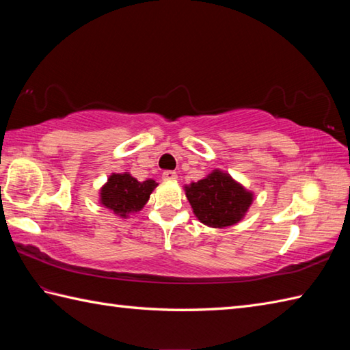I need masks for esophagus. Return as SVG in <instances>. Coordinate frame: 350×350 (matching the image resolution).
I'll return each instance as SVG.
<instances>
[{"mask_svg":"<svg viewBox=\"0 0 350 350\" xmlns=\"http://www.w3.org/2000/svg\"><path fill=\"white\" fill-rule=\"evenodd\" d=\"M162 179L163 180H176L177 179V174L174 173V171H163Z\"/></svg>","mask_w":350,"mask_h":350,"instance_id":"obj_1","label":"esophagus"}]
</instances>
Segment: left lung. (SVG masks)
Segmentation results:
<instances>
[{"mask_svg": "<svg viewBox=\"0 0 350 350\" xmlns=\"http://www.w3.org/2000/svg\"><path fill=\"white\" fill-rule=\"evenodd\" d=\"M183 189L197 219L212 228L241 222L254 202V192L219 168L198 182L185 185Z\"/></svg>", "mask_w": 350, "mask_h": 350, "instance_id": "left-lung-1", "label": "left lung"}]
</instances>
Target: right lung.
<instances>
[{"label": "right lung", "instance_id": "obj_1", "mask_svg": "<svg viewBox=\"0 0 350 350\" xmlns=\"http://www.w3.org/2000/svg\"><path fill=\"white\" fill-rule=\"evenodd\" d=\"M156 187L158 183L153 179L138 182L128 171L111 173L99 189V204L118 218H131L143 209Z\"/></svg>", "mask_w": 350, "mask_h": 350}]
</instances>
